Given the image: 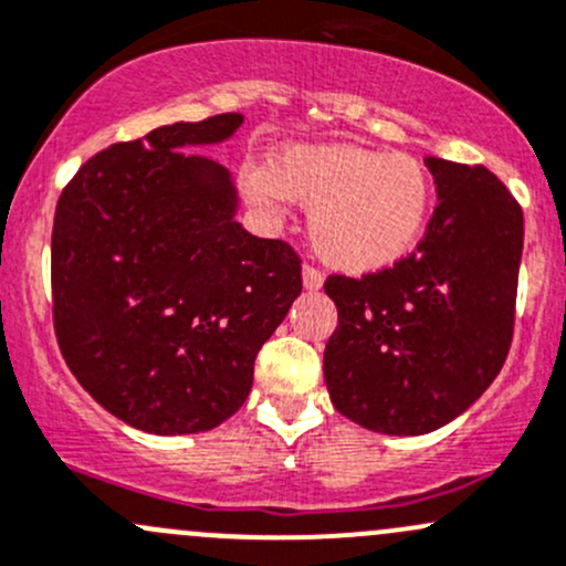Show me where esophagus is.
Segmentation results:
<instances>
[{"mask_svg": "<svg viewBox=\"0 0 566 566\" xmlns=\"http://www.w3.org/2000/svg\"><path fill=\"white\" fill-rule=\"evenodd\" d=\"M323 279L325 276L314 265L303 268V287H306V290H319V287H323Z\"/></svg>", "mask_w": 566, "mask_h": 566, "instance_id": "obj_1", "label": "esophagus"}]
</instances>
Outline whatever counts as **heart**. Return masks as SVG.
<instances>
[{"label":"heart","mask_w":566,"mask_h":566,"mask_svg":"<svg viewBox=\"0 0 566 566\" xmlns=\"http://www.w3.org/2000/svg\"><path fill=\"white\" fill-rule=\"evenodd\" d=\"M241 187L263 211H279L287 198L312 208L314 252L349 273L382 271L407 258L433 206L423 163L360 146L287 148L273 168H243Z\"/></svg>","instance_id":"1"}]
</instances>
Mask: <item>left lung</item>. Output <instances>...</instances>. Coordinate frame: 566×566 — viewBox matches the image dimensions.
<instances>
[{
	"mask_svg": "<svg viewBox=\"0 0 566 566\" xmlns=\"http://www.w3.org/2000/svg\"><path fill=\"white\" fill-rule=\"evenodd\" d=\"M439 203L418 249L382 271L325 279L338 325L325 385L344 418L415 437L458 418L507 360L523 211L483 165L428 157Z\"/></svg>",
	"mask_w": 566,
	"mask_h": 566,
	"instance_id": "1",
	"label": "left lung"
}]
</instances>
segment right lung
Instances as JSON below:
<instances>
[{
    "instance_id": "right-lung-1",
    "label": "right lung",
    "mask_w": 566,
    "mask_h": 566,
    "mask_svg": "<svg viewBox=\"0 0 566 566\" xmlns=\"http://www.w3.org/2000/svg\"><path fill=\"white\" fill-rule=\"evenodd\" d=\"M241 113L113 143L70 178L51 235L53 331L70 371L140 431H211L247 401L254 358L301 295L287 241L235 222L230 174L187 146Z\"/></svg>"
}]
</instances>
